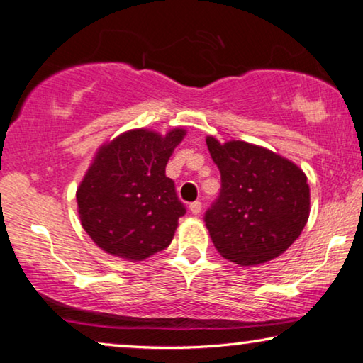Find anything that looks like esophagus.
Listing matches in <instances>:
<instances>
[{
	"mask_svg": "<svg viewBox=\"0 0 363 363\" xmlns=\"http://www.w3.org/2000/svg\"><path fill=\"white\" fill-rule=\"evenodd\" d=\"M190 211H191V215H200V213H201V203L200 201L190 203Z\"/></svg>",
	"mask_w": 363,
	"mask_h": 363,
	"instance_id": "34e87169",
	"label": "esophagus"
}]
</instances>
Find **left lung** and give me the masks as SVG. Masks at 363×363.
I'll return each mask as SVG.
<instances>
[{
  "label": "left lung",
  "mask_w": 363,
  "mask_h": 363,
  "mask_svg": "<svg viewBox=\"0 0 363 363\" xmlns=\"http://www.w3.org/2000/svg\"><path fill=\"white\" fill-rule=\"evenodd\" d=\"M221 173L220 196L205 213L218 252L240 266L281 256L304 230L311 211L306 173L264 147L206 137Z\"/></svg>",
  "instance_id": "obj_1"
}]
</instances>
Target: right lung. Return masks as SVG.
<instances>
[{"label": "right lung", "mask_w": 363, "mask_h": 363, "mask_svg": "<svg viewBox=\"0 0 363 363\" xmlns=\"http://www.w3.org/2000/svg\"><path fill=\"white\" fill-rule=\"evenodd\" d=\"M185 133L135 128L99 148L76 198L81 225L102 251L143 261L170 245L186 210L165 167Z\"/></svg>", "instance_id": "obj_1"}]
</instances>
